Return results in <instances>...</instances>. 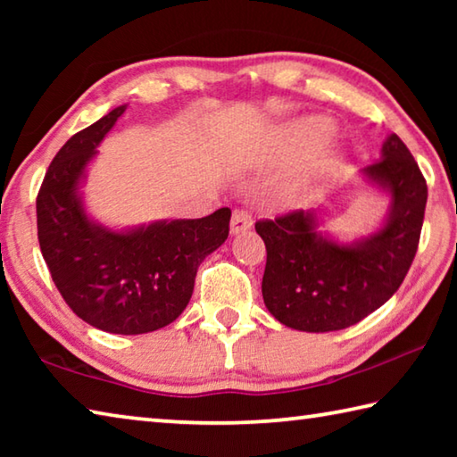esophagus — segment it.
<instances>
[{
    "label": "esophagus",
    "mask_w": 457,
    "mask_h": 457,
    "mask_svg": "<svg viewBox=\"0 0 457 457\" xmlns=\"http://www.w3.org/2000/svg\"><path fill=\"white\" fill-rule=\"evenodd\" d=\"M252 213L247 210H236L234 215H231V234L237 236L242 234V231H247L252 228Z\"/></svg>",
    "instance_id": "esophagus-1"
}]
</instances>
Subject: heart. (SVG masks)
<instances>
[{
    "instance_id": "obj_1",
    "label": "heart",
    "mask_w": 457,
    "mask_h": 457,
    "mask_svg": "<svg viewBox=\"0 0 457 457\" xmlns=\"http://www.w3.org/2000/svg\"><path fill=\"white\" fill-rule=\"evenodd\" d=\"M324 130H327V122H324V119H303V120L292 122V125L286 127L282 133L284 149L290 154L306 153L308 149H312V146L320 141ZM330 161H332L330 151L320 153L319 157L314 159L312 171H316V173L322 171V169H327Z\"/></svg>"
}]
</instances>
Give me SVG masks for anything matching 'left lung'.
<instances>
[{
    "label": "left lung",
    "mask_w": 457,
    "mask_h": 457,
    "mask_svg": "<svg viewBox=\"0 0 457 457\" xmlns=\"http://www.w3.org/2000/svg\"><path fill=\"white\" fill-rule=\"evenodd\" d=\"M365 181L391 197L375 234L340 244L319 231V212L298 210L256 221L266 244L264 304L278 322L304 332L343 330L383 306L411 268L423 226L428 183L397 135Z\"/></svg>",
    "instance_id": "left-lung-1"
}]
</instances>
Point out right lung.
Instances as JSON below:
<instances>
[{
  "label": "right lung",
  "mask_w": 457,
  "mask_h": 457,
  "mask_svg": "<svg viewBox=\"0 0 457 457\" xmlns=\"http://www.w3.org/2000/svg\"><path fill=\"white\" fill-rule=\"evenodd\" d=\"M127 104L66 141L36 199L37 239L62 298L90 327L143 335L171 324L195 286L201 262L226 242L229 207L199 220L108 229L84 210L80 187L96 146Z\"/></svg>",
  "instance_id": "1"
}]
</instances>
